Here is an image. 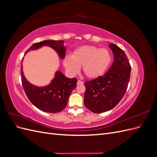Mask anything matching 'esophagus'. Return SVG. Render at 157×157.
<instances>
[{
  "label": "esophagus",
  "mask_w": 157,
  "mask_h": 157,
  "mask_svg": "<svg viewBox=\"0 0 157 157\" xmlns=\"http://www.w3.org/2000/svg\"><path fill=\"white\" fill-rule=\"evenodd\" d=\"M82 84H83V82L81 81V80H77V84H78V85Z\"/></svg>",
  "instance_id": "esophagus-1"
}]
</instances>
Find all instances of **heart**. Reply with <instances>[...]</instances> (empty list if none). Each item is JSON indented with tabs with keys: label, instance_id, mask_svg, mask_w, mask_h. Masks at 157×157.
<instances>
[{
	"label": "heart",
	"instance_id": "1",
	"mask_svg": "<svg viewBox=\"0 0 157 157\" xmlns=\"http://www.w3.org/2000/svg\"><path fill=\"white\" fill-rule=\"evenodd\" d=\"M111 61V55L106 48L85 45L75 49L72 56H66L63 65L71 75L79 72L82 66V71L86 77L90 79L98 78L107 70Z\"/></svg>",
	"mask_w": 157,
	"mask_h": 157
}]
</instances>
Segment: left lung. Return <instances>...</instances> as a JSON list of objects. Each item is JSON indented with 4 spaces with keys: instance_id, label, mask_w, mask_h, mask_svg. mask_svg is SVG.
<instances>
[{
    "instance_id": "8db88e82",
    "label": "left lung",
    "mask_w": 157,
    "mask_h": 157,
    "mask_svg": "<svg viewBox=\"0 0 157 157\" xmlns=\"http://www.w3.org/2000/svg\"><path fill=\"white\" fill-rule=\"evenodd\" d=\"M109 46L114 54L111 67L104 75L84 82V105L95 113L115 107L124 97L130 81L131 66L125 52L115 44Z\"/></svg>"
}]
</instances>
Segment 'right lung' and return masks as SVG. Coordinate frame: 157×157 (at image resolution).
<instances>
[{
	"mask_svg": "<svg viewBox=\"0 0 157 157\" xmlns=\"http://www.w3.org/2000/svg\"><path fill=\"white\" fill-rule=\"evenodd\" d=\"M63 40H44L33 44L25 54L31 50L39 49L42 46H49L53 48L60 59L65 56L66 47ZM21 77L22 86L30 101L40 110L51 113H59L65 108L71 92L77 86V79L69 78L59 71H57L54 79L45 86H36L30 83L25 77L21 65Z\"/></svg>",
	"mask_w": 157,
	"mask_h": 157,
	"instance_id": "add662e5",
	"label": "right lung"
}]
</instances>
